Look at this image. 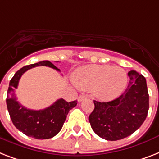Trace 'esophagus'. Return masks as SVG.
<instances>
[{
  "mask_svg": "<svg viewBox=\"0 0 159 159\" xmlns=\"http://www.w3.org/2000/svg\"><path fill=\"white\" fill-rule=\"evenodd\" d=\"M84 99H86V96H85V95H79L78 98H77V100L79 102H82Z\"/></svg>",
  "mask_w": 159,
  "mask_h": 159,
  "instance_id": "34e87169",
  "label": "esophagus"
}]
</instances>
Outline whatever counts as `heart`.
Masks as SVG:
<instances>
[{
  "mask_svg": "<svg viewBox=\"0 0 159 159\" xmlns=\"http://www.w3.org/2000/svg\"><path fill=\"white\" fill-rule=\"evenodd\" d=\"M73 80L79 88L94 89L99 97L110 100L123 91L127 82V76L119 67L89 65L77 69Z\"/></svg>",
  "mask_w": 159,
  "mask_h": 159,
  "instance_id": "1",
  "label": "heart"
}]
</instances>
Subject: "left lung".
<instances>
[{
	"instance_id": "8db88e82",
	"label": "left lung",
	"mask_w": 159,
	"mask_h": 159,
	"mask_svg": "<svg viewBox=\"0 0 159 159\" xmlns=\"http://www.w3.org/2000/svg\"><path fill=\"white\" fill-rule=\"evenodd\" d=\"M124 93L109 102L94 100L89 122L95 133L107 140H118L134 133L144 122L149 111V93L144 77L134 70L128 73Z\"/></svg>"
}]
</instances>
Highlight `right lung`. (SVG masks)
<instances>
[{
    "mask_svg": "<svg viewBox=\"0 0 159 159\" xmlns=\"http://www.w3.org/2000/svg\"><path fill=\"white\" fill-rule=\"evenodd\" d=\"M37 66H47L60 71L48 60L23 67L17 71L10 80L6 104L13 124L19 131L30 137L44 140L54 137L59 133L66 120L68 112L77 105V101L67 102L59 99L50 107L41 110L28 109L19 104L17 101L15 89L18 87L19 79L26 71Z\"/></svg>",
    "mask_w": 159,
    "mask_h": 159,
    "instance_id": "1",
    "label": "right lung"
}]
</instances>
